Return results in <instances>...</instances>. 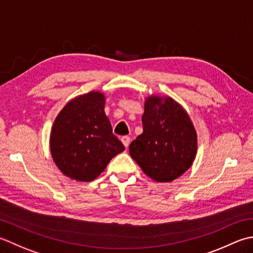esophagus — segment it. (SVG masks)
Here are the masks:
<instances>
[{
  "instance_id": "esophagus-1",
  "label": "esophagus",
  "mask_w": 253,
  "mask_h": 253,
  "mask_svg": "<svg viewBox=\"0 0 253 253\" xmlns=\"http://www.w3.org/2000/svg\"><path fill=\"white\" fill-rule=\"evenodd\" d=\"M130 141H131V140H130V137L126 136V135L121 137V142L123 143V145H125L126 148H127V146H128V145H130Z\"/></svg>"
}]
</instances>
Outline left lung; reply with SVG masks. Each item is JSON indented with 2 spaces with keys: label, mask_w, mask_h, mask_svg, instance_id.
I'll return each instance as SVG.
<instances>
[{
  "label": "left lung",
  "mask_w": 253,
  "mask_h": 253,
  "mask_svg": "<svg viewBox=\"0 0 253 253\" xmlns=\"http://www.w3.org/2000/svg\"><path fill=\"white\" fill-rule=\"evenodd\" d=\"M143 133L130 146L131 157L157 182H171L191 167L197 132L187 111L170 97L149 96L144 105Z\"/></svg>",
  "instance_id": "1"
}]
</instances>
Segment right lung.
I'll list each match as a JSON object with an SVG mask.
<instances>
[{
	"label": "right lung",
	"instance_id": "right-lung-1",
	"mask_svg": "<svg viewBox=\"0 0 253 253\" xmlns=\"http://www.w3.org/2000/svg\"><path fill=\"white\" fill-rule=\"evenodd\" d=\"M105 102L99 91L76 97L60 111L52 126L51 155L61 171L76 181H92L125 151L112 133Z\"/></svg>",
	"mask_w": 253,
	"mask_h": 253
}]
</instances>
